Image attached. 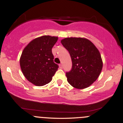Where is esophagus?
Listing matches in <instances>:
<instances>
[{"label": "esophagus", "instance_id": "esophagus-1", "mask_svg": "<svg viewBox=\"0 0 123 123\" xmlns=\"http://www.w3.org/2000/svg\"><path fill=\"white\" fill-rule=\"evenodd\" d=\"M59 66H60V69H62L63 68L62 64H60V65H59Z\"/></svg>", "mask_w": 123, "mask_h": 123}]
</instances>
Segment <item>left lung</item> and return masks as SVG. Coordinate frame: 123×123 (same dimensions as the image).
<instances>
[{"instance_id": "left-lung-1", "label": "left lung", "mask_w": 123, "mask_h": 123, "mask_svg": "<svg viewBox=\"0 0 123 123\" xmlns=\"http://www.w3.org/2000/svg\"><path fill=\"white\" fill-rule=\"evenodd\" d=\"M61 43L69 53L72 62L71 70L66 72L68 83L78 89L89 87L98 79L102 69L98 50L92 42L84 38H65Z\"/></svg>"}]
</instances>
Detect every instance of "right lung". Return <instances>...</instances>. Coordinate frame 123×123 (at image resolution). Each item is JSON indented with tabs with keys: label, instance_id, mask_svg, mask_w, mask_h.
I'll use <instances>...</instances> for the list:
<instances>
[{
	"label": "right lung",
	"instance_id": "obj_1",
	"mask_svg": "<svg viewBox=\"0 0 123 123\" xmlns=\"http://www.w3.org/2000/svg\"><path fill=\"white\" fill-rule=\"evenodd\" d=\"M58 37L43 36L34 39L24 49L20 66L28 81L37 86L50 83L59 66L54 62L52 48Z\"/></svg>",
	"mask_w": 123,
	"mask_h": 123
}]
</instances>
